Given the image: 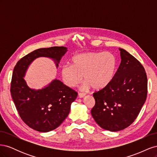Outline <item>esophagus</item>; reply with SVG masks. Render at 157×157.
Segmentation results:
<instances>
[{
    "instance_id": "1",
    "label": "esophagus",
    "mask_w": 157,
    "mask_h": 157,
    "mask_svg": "<svg viewBox=\"0 0 157 157\" xmlns=\"http://www.w3.org/2000/svg\"><path fill=\"white\" fill-rule=\"evenodd\" d=\"M78 96L79 98H83L85 96V94H82V93H79Z\"/></svg>"
}]
</instances>
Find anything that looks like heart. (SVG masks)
<instances>
[{
  "label": "heart",
  "instance_id": "obj_1",
  "mask_svg": "<svg viewBox=\"0 0 157 157\" xmlns=\"http://www.w3.org/2000/svg\"><path fill=\"white\" fill-rule=\"evenodd\" d=\"M115 56L109 52H86L75 56L72 65L63 66L61 77L63 83L74 88L84 80L85 86L100 90L111 82L117 68Z\"/></svg>",
  "mask_w": 157,
  "mask_h": 157
}]
</instances>
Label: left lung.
Instances as JSON below:
<instances>
[{
    "mask_svg": "<svg viewBox=\"0 0 157 157\" xmlns=\"http://www.w3.org/2000/svg\"><path fill=\"white\" fill-rule=\"evenodd\" d=\"M121 62L107 86L95 92L91 114L103 129L117 132L129 126L138 116L145 102L147 78L140 61L119 48Z\"/></svg>",
    "mask_w": 157,
    "mask_h": 157,
    "instance_id": "1",
    "label": "left lung"
}]
</instances>
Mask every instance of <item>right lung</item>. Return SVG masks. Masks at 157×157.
<instances>
[{"mask_svg": "<svg viewBox=\"0 0 157 157\" xmlns=\"http://www.w3.org/2000/svg\"><path fill=\"white\" fill-rule=\"evenodd\" d=\"M67 52V48L64 46L37 49L19 60L13 69L12 98L21 119L33 130L48 132L58 128L67 117L77 93L57 78L42 88H31L24 78L27 71L39 58L54 61L58 69Z\"/></svg>", "mask_w": 157, "mask_h": 157, "instance_id": "add662e5", "label": "right lung"}]
</instances>
